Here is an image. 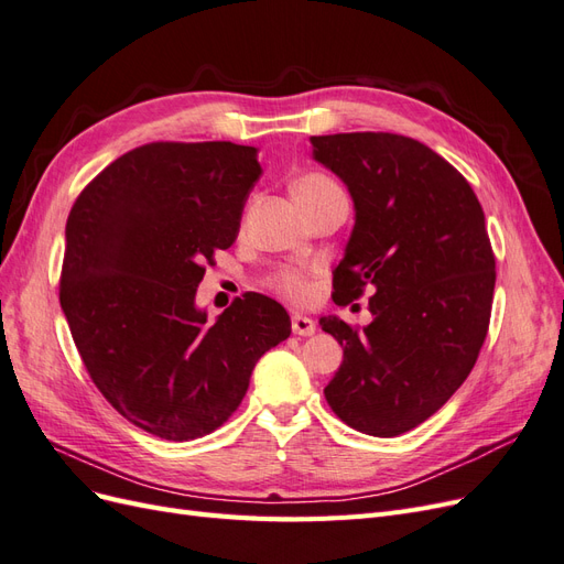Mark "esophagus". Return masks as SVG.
Listing matches in <instances>:
<instances>
[{
    "label": "esophagus",
    "mask_w": 564,
    "mask_h": 564,
    "mask_svg": "<svg viewBox=\"0 0 564 564\" xmlns=\"http://www.w3.org/2000/svg\"><path fill=\"white\" fill-rule=\"evenodd\" d=\"M315 329H317V324H315L311 317H305V315H292V332H294L296 336H313Z\"/></svg>",
    "instance_id": "obj_1"
}]
</instances>
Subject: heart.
<instances>
[{
	"instance_id": "heart-1",
	"label": "heart",
	"mask_w": 564,
	"mask_h": 564,
	"mask_svg": "<svg viewBox=\"0 0 564 564\" xmlns=\"http://www.w3.org/2000/svg\"><path fill=\"white\" fill-rule=\"evenodd\" d=\"M292 191H294V197L301 199V197H317L324 193L338 191V185L324 174H303L301 178H296ZM268 284L292 301H305L311 296L308 278H305V272L299 268H278L268 278Z\"/></svg>"
}]
</instances>
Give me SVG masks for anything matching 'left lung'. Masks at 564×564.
Segmentation results:
<instances>
[{
	"label": "left lung",
	"instance_id": "left-lung-1",
	"mask_svg": "<svg viewBox=\"0 0 564 564\" xmlns=\"http://www.w3.org/2000/svg\"><path fill=\"white\" fill-rule=\"evenodd\" d=\"M311 143L355 204L334 301L373 292L365 329L319 319L344 346L324 398L350 429L395 437L454 395L485 344L497 282L485 212L447 160L406 135L355 131Z\"/></svg>",
	"mask_w": 564,
	"mask_h": 564
}]
</instances>
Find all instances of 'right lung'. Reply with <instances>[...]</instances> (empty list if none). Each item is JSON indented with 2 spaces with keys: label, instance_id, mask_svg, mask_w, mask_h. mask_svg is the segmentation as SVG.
<instances>
[{
  "label": "right lung",
  "instance_id": "add662e5",
  "mask_svg": "<svg viewBox=\"0 0 564 564\" xmlns=\"http://www.w3.org/2000/svg\"><path fill=\"white\" fill-rule=\"evenodd\" d=\"M259 150L148 143L106 166L65 226L61 308L91 381L133 425L172 442L214 433L259 357L292 334L278 301L245 294L207 319L204 263L228 249L259 181Z\"/></svg>",
  "mask_w": 564,
  "mask_h": 564
}]
</instances>
